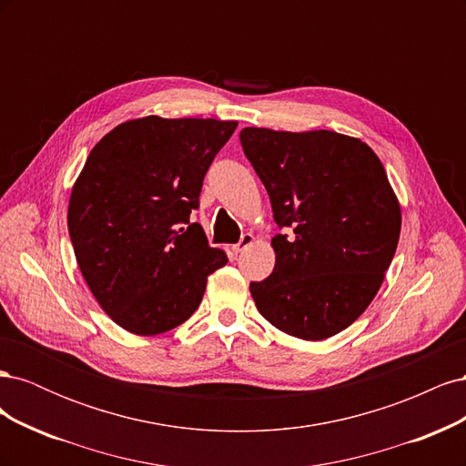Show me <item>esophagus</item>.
Segmentation results:
<instances>
[{
	"label": "esophagus",
	"instance_id": "esophagus-1",
	"mask_svg": "<svg viewBox=\"0 0 466 466\" xmlns=\"http://www.w3.org/2000/svg\"><path fill=\"white\" fill-rule=\"evenodd\" d=\"M252 243H255V235H252V233H243L241 238H238V243L231 247V250L235 252V255H238V252H243V250L248 248Z\"/></svg>",
	"mask_w": 466,
	"mask_h": 466
}]
</instances>
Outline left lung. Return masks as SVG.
I'll use <instances>...</instances> for the list:
<instances>
[{"mask_svg":"<svg viewBox=\"0 0 466 466\" xmlns=\"http://www.w3.org/2000/svg\"><path fill=\"white\" fill-rule=\"evenodd\" d=\"M270 196L274 272L252 281L260 315L301 340L348 329L373 301L400 237V204L375 151L330 130L243 128Z\"/></svg>","mask_w":466,"mask_h":466,"instance_id":"1","label":"left lung"}]
</instances>
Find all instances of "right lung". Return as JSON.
I'll return each instance as SVG.
<instances>
[{
  "label": "right lung",
  "instance_id": "1",
  "mask_svg": "<svg viewBox=\"0 0 466 466\" xmlns=\"http://www.w3.org/2000/svg\"><path fill=\"white\" fill-rule=\"evenodd\" d=\"M235 128V120L144 116L91 149L67 229L91 293L124 330H173L202 303L208 276L228 264L190 214Z\"/></svg>",
  "mask_w": 466,
  "mask_h": 466
}]
</instances>
